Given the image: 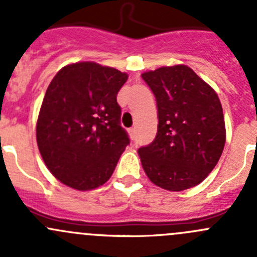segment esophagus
<instances>
[{"mask_svg":"<svg viewBox=\"0 0 257 257\" xmlns=\"http://www.w3.org/2000/svg\"><path fill=\"white\" fill-rule=\"evenodd\" d=\"M128 134H129V137H131V139H134V137H136V129L129 128L128 129Z\"/></svg>","mask_w":257,"mask_h":257,"instance_id":"esophagus-1","label":"esophagus"}]
</instances>
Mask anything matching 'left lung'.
I'll use <instances>...</instances> for the list:
<instances>
[{
    "label": "left lung",
    "mask_w": 257,
    "mask_h": 257,
    "mask_svg": "<svg viewBox=\"0 0 257 257\" xmlns=\"http://www.w3.org/2000/svg\"><path fill=\"white\" fill-rule=\"evenodd\" d=\"M142 77L158 107L157 137L138 150L145 174L169 191L196 186L217 164L226 141L219 97L185 64L160 67Z\"/></svg>",
    "instance_id": "left-lung-1"
}]
</instances>
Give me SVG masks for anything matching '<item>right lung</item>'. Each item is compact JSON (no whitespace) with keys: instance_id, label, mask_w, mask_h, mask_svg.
<instances>
[{"instance_id":"obj_1","label":"right lung","mask_w":257,"mask_h":257,"mask_svg":"<svg viewBox=\"0 0 257 257\" xmlns=\"http://www.w3.org/2000/svg\"><path fill=\"white\" fill-rule=\"evenodd\" d=\"M126 79L125 72L85 61L64 66L49 83L36 138L46 167L62 184L87 191L112 177L129 144L116 103Z\"/></svg>"}]
</instances>
